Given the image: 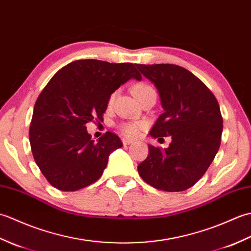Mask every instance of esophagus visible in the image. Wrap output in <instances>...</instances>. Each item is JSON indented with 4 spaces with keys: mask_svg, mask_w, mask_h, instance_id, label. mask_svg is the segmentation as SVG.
<instances>
[{
    "mask_svg": "<svg viewBox=\"0 0 251 251\" xmlns=\"http://www.w3.org/2000/svg\"><path fill=\"white\" fill-rule=\"evenodd\" d=\"M122 142H123V145H124V146H128V145H130V143L134 142V140L128 139V138H123Z\"/></svg>",
    "mask_w": 251,
    "mask_h": 251,
    "instance_id": "obj_1",
    "label": "esophagus"
}]
</instances>
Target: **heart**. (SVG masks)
<instances>
[{"label": "heart", "mask_w": 251, "mask_h": 251, "mask_svg": "<svg viewBox=\"0 0 251 251\" xmlns=\"http://www.w3.org/2000/svg\"><path fill=\"white\" fill-rule=\"evenodd\" d=\"M153 90V88L148 84H137L134 87L131 88L132 95L135 96L136 98L140 97L141 95L146 94L147 92H150ZM114 99V94L110 97V102H112ZM147 123L142 121H132V122H126L123 123L120 126V129L123 132V135H125L128 138H137L138 136L141 135V132L146 129Z\"/></svg>", "instance_id": "1"}]
</instances>
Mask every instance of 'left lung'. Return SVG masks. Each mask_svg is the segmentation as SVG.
Here are the masks:
<instances>
[{
	"label": "left lung",
	"mask_w": 251,
	"mask_h": 251,
	"mask_svg": "<svg viewBox=\"0 0 251 251\" xmlns=\"http://www.w3.org/2000/svg\"><path fill=\"white\" fill-rule=\"evenodd\" d=\"M136 67L155 85L164 109L150 135L172 137L164 150L149 146V155L138 165V173L155 189L184 191L204 176L220 148L223 120L219 103L209 88L182 67Z\"/></svg>",
	"instance_id": "left-lung-1"
}]
</instances>
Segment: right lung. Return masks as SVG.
<instances>
[{
    "label": "right lung",
    "instance_id": "add662e5",
    "mask_svg": "<svg viewBox=\"0 0 251 251\" xmlns=\"http://www.w3.org/2000/svg\"><path fill=\"white\" fill-rule=\"evenodd\" d=\"M132 77L142 78L129 62L75 60L61 68L42 90L29 139L36 165L54 188L76 191L103 174L110 153L123 145L111 131L96 142L86 124L103 119L111 94Z\"/></svg>",
    "mask_w": 251,
    "mask_h": 251
}]
</instances>
